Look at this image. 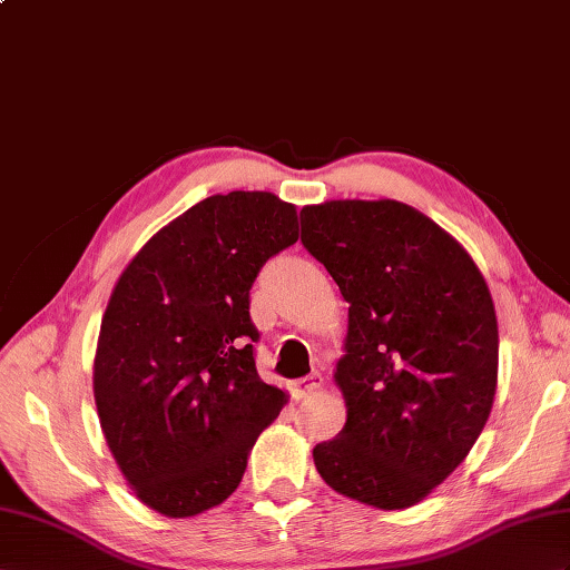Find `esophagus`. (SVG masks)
<instances>
[{
    "label": "esophagus",
    "instance_id": "obj_1",
    "mask_svg": "<svg viewBox=\"0 0 570 570\" xmlns=\"http://www.w3.org/2000/svg\"><path fill=\"white\" fill-rule=\"evenodd\" d=\"M318 386H322V374H309V377H302L297 382H293L289 392H293V399H304L314 394Z\"/></svg>",
    "mask_w": 570,
    "mask_h": 570
}]
</instances>
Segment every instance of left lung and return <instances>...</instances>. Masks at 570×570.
Listing matches in <instances>:
<instances>
[{
	"instance_id": "8db88e82",
	"label": "left lung",
	"mask_w": 570,
	"mask_h": 570,
	"mask_svg": "<svg viewBox=\"0 0 570 570\" xmlns=\"http://www.w3.org/2000/svg\"><path fill=\"white\" fill-rule=\"evenodd\" d=\"M302 244L348 302L333 382L341 433L314 464L333 491L404 510L464 462L498 384V318L481 271L433 219L399 200H326L299 213Z\"/></svg>"
}]
</instances>
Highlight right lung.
<instances>
[{
  "instance_id": "right-lung-1",
  "label": "right lung",
  "mask_w": 570,
  "mask_h": 570,
  "mask_svg": "<svg viewBox=\"0 0 570 570\" xmlns=\"http://www.w3.org/2000/svg\"><path fill=\"white\" fill-rule=\"evenodd\" d=\"M297 237V207L273 193L210 196L161 227L110 293L96 411L125 481L164 518L225 503L287 404L256 372L248 289Z\"/></svg>"
}]
</instances>
